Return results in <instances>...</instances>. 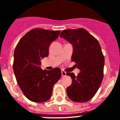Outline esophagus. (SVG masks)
<instances>
[{
  "label": "esophagus",
  "mask_w": 120,
  "mask_h": 120,
  "mask_svg": "<svg viewBox=\"0 0 120 120\" xmlns=\"http://www.w3.org/2000/svg\"><path fill=\"white\" fill-rule=\"evenodd\" d=\"M61 74H62V77H64V76H65L67 75L66 72L64 71V70L61 71Z\"/></svg>",
  "instance_id": "obj_1"
}]
</instances>
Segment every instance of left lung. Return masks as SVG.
Returning <instances> with one entry per match:
<instances>
[{
    "mask_svg": "<svg viewBox=\"0 0 120 120\" xmlns=\"http://www.w3.org/2000/svg\"><path fill=\"white\" fill-rule=\"evenodd\" d=\"M73 45L71 61L80 70L77 75L67 73L72 84L67 88L68 97L75 102L89 101L96 94L103 78L105 58L96 38L83 28L67 29L60 34Z\"/></svg>",
    "mask_w": 120,
    "mask_h": 120,
    "instance_id": "obj_1",
    "label": "left lung"
}]
</instances>
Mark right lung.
<instances>
[{
    "mask_svg": "<svg viewBox=\"0 0 120 120\" xmlns=\"http://www.w3.org/2000/svg\"><path fill=\"white\" fill-rule=\"evenodd\" d=\"M60 30L35 28L24 35L14 53L13 70L19 87L29 100L41 103L50 98L53 85L61 76L59 68L43 70L41 59L47 57L49 49Z\"/></svg>",
    "mask_w": 120,
    "mask_h": 120,
    "instance_id": "obj_1",
    "label": "right lung"
}]
</instances>
